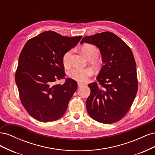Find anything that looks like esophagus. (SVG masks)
<instances>
[{
    "label": "esophagus",
    "mask_w": 155,
    "mask_h": 155,
    "mask_svg": "<svg viewBox=\"0 0 155 155\" xmlns=\"http://www.w3.org/2000/svg\"><path fill=\"white\" fill-rule=\"evenodd\" d=\"M78 88H81V87H83V85H82V84H81V83H78Z\"/></svg>",
    "instance_id": "esophagus-1"
}]
</instances>
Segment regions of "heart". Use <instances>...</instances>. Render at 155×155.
<instances>
[{"instance_id":"obj_1","label":"heart","mask_w":155,"mask_h":155,"mask_svg":"<svg viewBox=\"0 0 155 155\" xmlns=\"http://www.w3.org/2000/svg\"><path fill=\"white\" fill-rule=\"evenodd\" d=\"M81 52L88 59H93L97 58L99 55V50L93 45H86L81 48ZM71 54L72 51L70 50L67 51L63 55V63L65 67H68L70 66V59ZM92 70L88 68L81 69L74 68L68 71L67 75L69 78L79 83H85L92 76Z\"/></svg>"}]
</instances>
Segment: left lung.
Segmentation results:
<instances>
[{"instance_id": "1", "label": "left lung", "mask_w": 155, "mask_h": 155, "mask_svg": "<svg viewBox=\"0 0 155 155\" xmlns=\"http://www.w3.org/2000/svg\"><path fill=\"white\" fill-rule=\"evenodd\" d=\"M86 43L100 48L104 63L96 82L88 85L91 94L86 101L88 114L98 122L110 124L127 114L138 91L137 68L129 46L112 32L84 37Z\"/></svg>"}]
</instances>
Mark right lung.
I'll return each instance as SVG.
<instances>
[{"mask_svg": "<svg viewBox=\"0 0 155 155\" xmlns=\"http://www.w3.org/2000/svg\"><path fill=\"white\" fill-rule=\"evenodd\" d=\"M81 37L44 31L28 41L23 47L15 82L21 104L34 119L42 122L53 121L66 112L77 90V82L68 78L63 85L54 83L64 78V54L76 46Z\"/></svg>", "mask_w": 155, "mask_h": 155, "instance_id": "add662e5", "label": "right lung"}]
</instances>
